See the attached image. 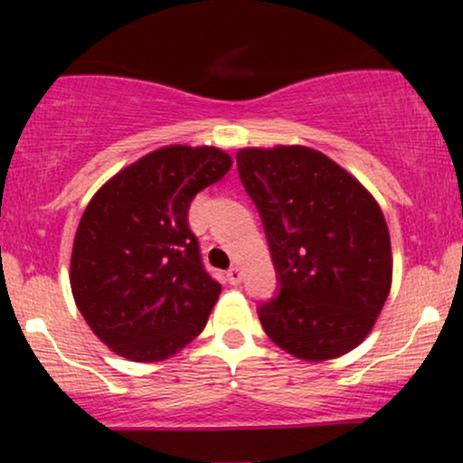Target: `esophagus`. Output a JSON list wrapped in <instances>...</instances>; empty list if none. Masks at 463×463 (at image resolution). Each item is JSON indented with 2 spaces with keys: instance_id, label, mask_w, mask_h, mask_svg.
Returning <instances> with one entry per match:
<instances>
[{
  "instance_id": "1",
  "label": "esophagus",
  "mask_w": 463,
  "mask_h": 463,
  "mask_svg": "<svg viewBox=\"0 0 463 463\" xmlns=\"http://www.w3.org/2000/svg\"><path fill=\"white\" fill-rule=\"evenodd\" d=\"M227 282L230 284H233V287H238L240 282H242V269L240 268H236V265H233V268H230L227 269Z\"/></svg>"
}]
</instances>
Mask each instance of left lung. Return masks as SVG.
I'll return each instance as SVG.
<instances>
[{"label":"left lung","mask_w":463,"mask_h":463,"mask_svg":"<svg viewBox=\"0 0 463 463\" xmlns=\"http://www.w3.org/2000/svg\"><path fill=\"white\" fill-rule=\"evenodd\" d=\"M236 162L278 278V295L257 307L263 331L312 363L354 350L392 284L382 208L339 164L301 145L242 149Z\"/></svg>","instance_id":"obj_1"}]
</instances>
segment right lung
<instances>
[{
  "label": "right lung",
  "mask_w": 463,
  "mask_h": 463,
  "mask_svg": "<svg viewBox=\"0 0 463 463\" xmlns=\"http://www.w3.org/2000/svg\"><path fill=\"white\" fill-rule=\"evenodd\" d=\"M217 147L157 149L99 189L81 214L71 290L97 337L135 363H157L198 337L221 284L202 263L187 213L223 179Z\"/></svg>",
  "instance_id": "add662e5"
}]
</instances>
